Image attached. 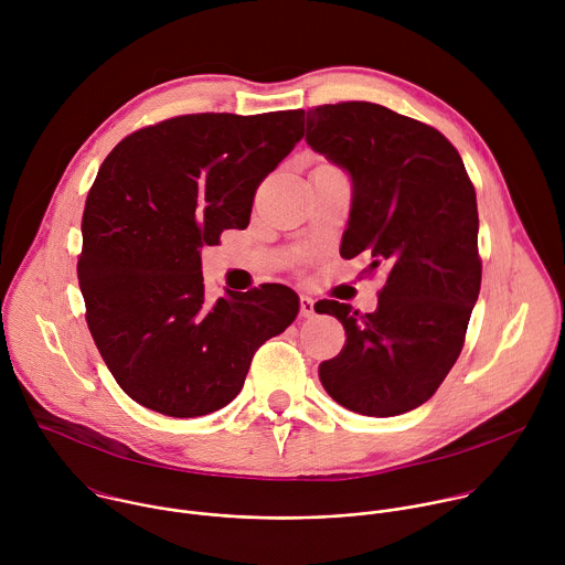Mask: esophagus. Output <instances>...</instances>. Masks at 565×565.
Returning a JSON list of instances; mask_svg holds the SVG:
<instances>
[{"instance_id": "1", "label": "esophagus", "mask_w": 565, "mask_h": 565, "mask_svg": "<svg viewBox=\"0 0 565 565\" xmlns=\"http://www.w3.org/2000/svg\"><path fill=\"white\" fill-rule=\"evenodd\" d=\"M299 315L301 317H312L315 315V301L308 295L299 297Z\"/></svg>"}]
</instances>
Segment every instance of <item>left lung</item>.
Segmentation results:
<instances>
[{
    "label": "left lung",
    "mask_w": 565,
    "mask_h": 565,
    "mask_svg": "<svg viewBox=\"0 0 565 565\" xmlns=\"http://www.w3.org/2000/svg\"><path fill=\"white\" fill-rule=\"evenodd\" d=\"M306 142L353 183L340 255L386 270L375 312L321 299L347 344L319 364L338 405L373 418L427 402L456 364L480 290L476 192L456 147L434 127L373 103L306 114Z\"/></svg>",
    "instance_id": "1"
}]
</instances>
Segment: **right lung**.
I'll list each match as a JSON object with an SVG mask.
<instances>
[{
  "instance_id": "right-lung-1",
  "label": "right lung",
  "mask_w": 565,
  "mask_h": 565,
  "mask_svg": "<svg viewBox=\"0 0 565 565\" xmlns=\"http://www.w3.org/2000/svg\"><path fill=\"white\" fill-rule=\"evenodd\" d=\"M301 136V109L190 114L134 131L105 158L77 279L92 338L138 405L172 418L225 407L255 351L295 321L299 297L281 284L210 301L201 248L250 223L259 183Z\"/></svg>"
}]
</instances>
